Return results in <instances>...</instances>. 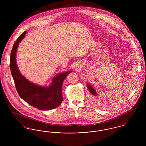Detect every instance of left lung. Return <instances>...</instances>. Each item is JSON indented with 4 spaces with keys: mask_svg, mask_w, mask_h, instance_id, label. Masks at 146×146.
Wrapping results in <instances>:
<instances>
[{
    "mask_svg": "<svg viewBox=\"0 0 146 146\" xmlns=\"http://www.w3.org/2000/svg\"><path fill=\"white\" fill-rule=\"evenodd\" d=\"M88 89H89V90L90 91L91 94L92 95V102H94V104H96L97 102V98H98V95H97L96 91L94 89V88L90 85V84H88Z\"/></svg>",
    "mask_w": 146,
    "mask_h": 146,
    "instance_id": "left-lung-1",
    "label": "left lung"
}]
</instances>
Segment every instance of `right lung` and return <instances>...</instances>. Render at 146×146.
Returning <instances> with one entry per match:
<instances>
[{"label":"right lung","instance_id":"right-lung-1","mask_svg":"<svg viewBox=\"0 0 146 146\" xmlns=\"http://www.w3.org/2000/svg\"><path fill=\"white\" fill-rule=\"evenodd\" d=\"M26 33L25 31L15 42L11 52L10 68L16 90L22 99L39 110H51L58 107L63 101V80L72 71L60 73L54 76L48 87H42L29 82L20 72L16 62V51L19 42Z\"/></svg>","mask_w":146,"mask_h":146}]
</instances>
